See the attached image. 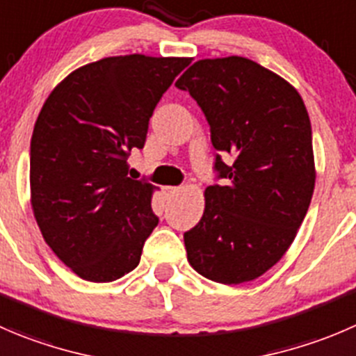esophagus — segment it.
I'll list each match as a JSON object with an SVG mask.
<instances>
[{
  "label": "esophagus",
  "instance_id": "34e87169",
  "mask_svg": "<svg viewBox=\"0 0 356 356\" xmlns=\"http://www.w3.org/2000/svg\"><path fill=\"white\" fill-rule=\"evenodd\" d=\"M179 189H181V188H177V186H167V188H165V195L174 196L175 193H179Z\"/></svg>",
  "mask_w": 356,
  "mask_h": 356
}]
</instances>
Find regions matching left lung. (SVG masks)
Wrapping results in <instances>:
<instances>
[{
  "mask_svg": "<svg viewBox=\"0 0 356 356\" xmlns=\"http://www.w3.org/2000/svg\"><path fill=\"white\" fill-rule=\"evenodd\" d=\"M205 113L224 184L205 189V210L184 233L188 261L224 285L252 282L285 255L315 189L312 123L301 95L250 58L196 60L175 81Z\"/></svg>",
  "mask_w": 356,
  "mask_h": 356,
  "instance_id": "left-lung-1",
  "label": "left lung"
}]
</instances>
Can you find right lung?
Returning a JSON list of instances; mask_svg holds the SVG:
<instances>
[{
  "label": "right lung",
  "mask_w": 356,
  "mask_h": 356,
  "mask_svg": "<svg viewBox=\"0 0 356 356\" xmlns=\"http://www.w3.org/2000/svg\"><path fill=\"white\" fill-rule=\"evenodd\" d=\"M188 57H106L74 69L44 101L31 139V207L54 254L79 278L137 268L158 217L154 186L127 177L161 95Z\"/></svg>",
  "instance_id": "add662e5"
}]
</instances>
